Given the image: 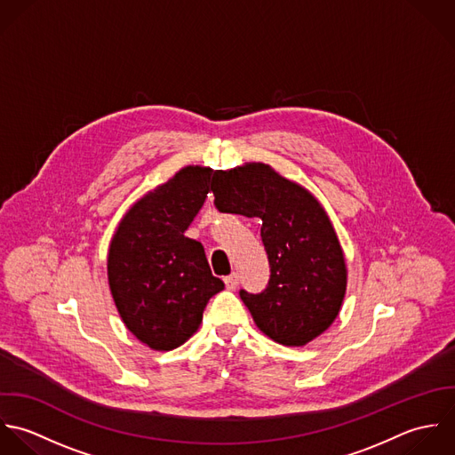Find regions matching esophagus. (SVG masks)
<instances>
[{
  "mask_svg": "<svg viewBox=\"0 0 455 455\" xmlns=\"http://www.w3.org/2000/svg\"><path fill=\"white\" fill-rule=\"evenodd\" d=\"M225 284L228 290H235L239 284V274L232 273L225 277Z\"/></svg>",
  "mask_w": 455,
  "mask_h": 455,
  "instance_id": "esophagus-1",
  "label": "esophagus"
}]
</instances>
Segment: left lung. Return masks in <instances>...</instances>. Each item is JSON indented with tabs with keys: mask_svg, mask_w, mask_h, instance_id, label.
<instances>
[{
	"mask_svg": "<svg viewBox=\"0 0 455 455\" xmlns=\"http://www.w3.org/2000/svg\"><path fill=\"white\" fill-rule=\"evenodd\" d=\"M211 189L218 211L262 220L269 283L259 293L239 291L259 329L286 347L320 336L347 290L343 251L323 207L264 164L216 171Z\"/></svg>",
	"mask_w": 455,
	"mask_h": 455,
	"instance_id": "1",
	"label": "left lung"
}]
</instances>
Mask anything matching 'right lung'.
<instances>
[{"mask_svg": "<svg viewBox=\"0 0 455 455\" xmlns=\"http://www.w3.org/2000/svg\"><path fill=\"white\" fill-rule=\"evenodd\" d=\"M211 169L186 167L140 198L108 250V284L128 331L153 350H174L225 288L204 246L184 235L209 193Z\"/></svg>", "mask_w": 455, "mask_h": 455, "instance_id": "add662e5", "label": "right lung"}]
</instances>
